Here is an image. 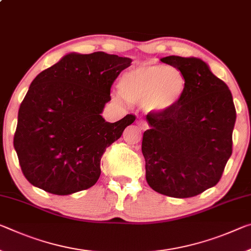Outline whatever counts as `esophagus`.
Listing matches in <instances>:
<instances>
[{"mask_svg":"<svg viewBox=\"0 0 251 251\" xmlns=\"http://www.w3.org/2000/svg\"><path fill=\"white\" fill-rule=\"evenodd\" d=\"M137 126H138V128H140L141 130H145L147 128L146 122L142 121V119H138V121H137Z\"/></svg>","mask_w":251,"mask_h":251,"instance_id":"1","label":"esophagus"}]
</instances>
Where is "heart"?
Wrapping results in <instances>:
<instances>
[{"label": "heart", "mask_w": 251, "mask_h": 251, "mask_svg": "<svg viewBox=\"0 0 251 251\" xmlns=\"http://www.w3.org/2000/svg\"><path fill=\"white\" fill-rule=\"evenodd\" d=\"M186 79L181 70L164 65L140 66L126 71L119 81V90L126 100L142 102L152 115L168 113L185 91Z\"/></svg>", "instance_id": "obj_1"}]
</instances>
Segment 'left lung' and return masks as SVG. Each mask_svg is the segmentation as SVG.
Listing matches in <instances>:
<instances>
[{
	"mask_svg": "<svg viewBox=\"0 0 251 251\" xmlns=\"http://www.w3.org/2000/svg\"><path fill=\"white\" fill-rule=\"evenodd\" d=\"M161 61L181 70L186 87L168 113L146 116L145 176L158 193L191 198L221 178L232 153L236 108L228 86L200 58L169 55Z\"/></svg>",
	"mask_w": 251,
	"mask_h": 251,
	"instance_id": "left-lung-1",
	"label": "left lung"
}]
</instances>
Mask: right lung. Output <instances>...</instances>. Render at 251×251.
Instances as JSON below:
<instances>
[{"mask_svg": "<svg viewBox=\"0 0 251 251\" xmlns=\"http://www.w3.org/2000/svg\"><path fill=\"white\" fill-rule=\"evenodd\" d=\"M132 59L70 52L33 79L20 106L14 150L31 184L57 196L89 189L106 147L135 121L106 122L110 87Z\"/></svg>", "mask_w": 251, "mask_h": 251, "instance_id": "1", "label": "right lung"}]
</instances>
